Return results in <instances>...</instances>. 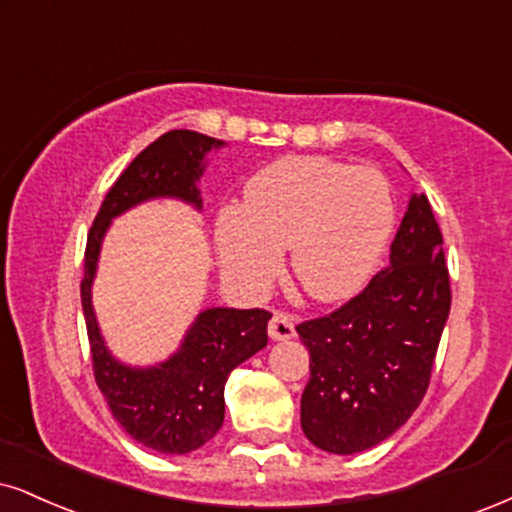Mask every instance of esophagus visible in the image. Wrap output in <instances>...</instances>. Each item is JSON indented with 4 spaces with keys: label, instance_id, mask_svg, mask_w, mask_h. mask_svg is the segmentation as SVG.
<instances>
[{
    "label": "esophagus",
    "instance_id": "1",
    "mask_svg": "<svg viewBox=\"0 0 512 512\" xmlns=\"http://www.w3.org/2000/svg\"><path fill=\"white\" fill-rule=\"evenodd\" d=\"M268 334L270 339H275V342H287V339H292L296 334L292 318L285 313H275L268 323Z\"/></svg>",
    "mask_w": 512,
    "mask_h": 512
}]
</instances>
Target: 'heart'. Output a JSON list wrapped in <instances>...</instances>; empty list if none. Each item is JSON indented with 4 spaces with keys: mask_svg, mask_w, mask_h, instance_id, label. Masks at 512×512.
<instances>
[{
    "mask_svg": "<svg viewBox=\"0 0 512 512\" xmlns=\"http://www.w3.org/2000/svg\"><path fill=\"white\" fill-rule=\"evenodd\" d=\"M396 223L394 194L377 168L289 156L246 182L244 208L216 218L223 273L246 292H261L292 249V273L318 301H342L370 280Z\"/></svg>",
    "mask_w": 512,
    "mask_h": 512,
    "instance_id": "obj_1",
    "label": "heart"
}]
</instances>
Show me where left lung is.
<instances>
[{
  "mask_svg": "<svg viewBox=\"0 0 512 512\" xmlns=\"http://www.w3.org/2000/svg\"><path fill=\"white\" fill-rule=\"evenodd\" d=\"M441 244L430 201L413 194L389 266L337 311L296 325L311 353L301 430L318 449H372L420 406L451 311Z\"/></svg>",
  "mask_w": 512,
  "mask_h": 512,
  "instance_id": "left-lung-1",
  "label": "left lung"
}]
</instances>
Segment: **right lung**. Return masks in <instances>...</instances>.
<instances>
[{"instance_id": "obj_1", "label": "right lung", "mask_w": 512, "mask_h": 512, "mask_svg": "<svg viewBox=\"0 0 512 512\" xmlns=\"http://www.w3.org/2000/svg\"><path fill=\"white\" fill-rule=\"evenodd\" d=\"M218 147L223 142L201 132L170 130L137 154L106 192L94 218L80 282L94 380L113 418L132 439L173 456L197 451L223 427L227 377L268 344L270 313L263 308H206L168 361L130 368L106 349L92 308V280L111 218L156 197H175L201 208L197 180L204 173V156Z\"/></svg>"}]
</instances>
